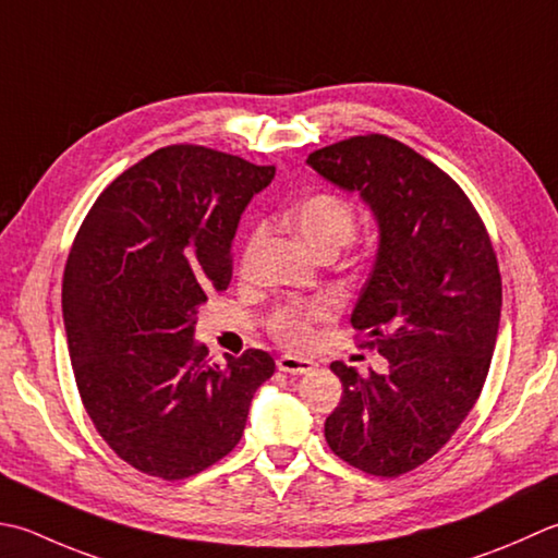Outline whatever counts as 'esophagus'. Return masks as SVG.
<instances>
[{"label":"esophagus","instance_id":"1","mask_svg":"<svg viewBox=\"0 0 558 558\" xmlns=\"http://www.w3.org/2000/svg\"><path fill=\"white\" fill-rule=\"evenodd\" d=\"M278 369L280 373H288V375H307L312 369H316L314 360L307 357H298V355H280L278 357Z\"/></svg>","mask_w":558,"mask_h":558}]
</instances>
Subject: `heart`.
<instances>
[{
    "mask_svg": "<svg viewBox=\"0 0 558 558\" xmlns=\"http://www.w3.org/2000/svg\"><path fill=\"white\" fill-rule=\"evenodd\" d=\"M290 225L316 256H336L353 239L357 213L341 195L322 191L300 201L290 213ZM331 314L333 302L329 298L290 300L270 314L268 331L280 343L304 345L312 338V324L329 319Z\"/></svg>",
    "mask_w": 558,
    "mask_h": 558,
    "instance_id": "b5f03b06",
    "label": "heart"
}]
</instances>
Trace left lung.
<instances>
[{
  "instance_id": "8db88e82",
  "label": "left lung",
  "mask_w": 558,
  "mask_h": 558,
  "mask_svg": "<svg viewBox=\"0 0 558 558\" xmlns=\"http://www.w3.org/2000/svg\"><path fill=\"white\" fill-rule=\"evenodd\" d=\"M307 163L357 193L379 225L351 324L389 360L385 375L367 377L331 363L343 397L326 418V442L365 474H407L452 438L482 395L504 304L496 251L460 185L399 140L357 135Z\"/></svg>"
}]
</instances>
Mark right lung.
<instances>
[{"label":"right lung","mask_w":558,"mask_h":558,"mask_svg":"<svg viewBox=\"0 0 558 558\" xmlns=\"http://www.w3.org/2000/svg\"><path fill=\"white\" fill-rule=\"evenodd\" d=\"M276 177L201 145L151 151L98 195L74 236L62 316L76 389L108 447L177 482L242 440L266 351L210 363L193 341L207 294L232 280L244 207Z\"/></svg>","instance_id":"1"}]
</instances>
